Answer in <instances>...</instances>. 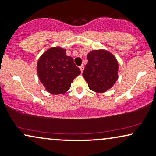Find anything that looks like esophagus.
I'll list each match as a JSON object with an SVG mask.
<instances>
[{"label":"esophagus","mask_w":156,"mask_h":156,"mask_svg":"<svg viewBox=\"0 0 156 156\" xmlns=\"http://www.w3.org/2000/svg\"><path fill=\"white\" fill-rule=\"evenodd\" d=\"M80 69L81 73H83V70H84V66H83V65H81L80 66Z\"/></svg>","instance_id":"34e87169"}]
</instances>
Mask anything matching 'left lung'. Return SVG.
Listing matches in <instances>:
<instances>
[{
    "label": "left lung",
    "mask_w": 156,
    "mask_h": 156,
    "mask_svg": "<svg viewBox=\"0 0 156 156\" xmlns=\"http://www.w3.org/2000/svg\"><path fill=\"white\" fill-rule=\"evenodd\" d=\"M87 58L88 62L83 76L91 90L105 93L117 80V60L112 54L104 49L93 50L87 54Z\"/></svg>",
    "instance_id": "left-lung-1"
}]
</instances>
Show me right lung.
Instances as JSON below:
<instances>
[{
	"label": "right lung",
	"instance_id": "add662e5",
	"mask_svg": "<svg viewBox=\"0 0 156 156\" xmlns=\"http://www.w3.org/2000/svg\"><path fill=\"white\" fill-rule=\"evenodd\" d=\"M37 74L40 82L49 93L63 94L69 90L74 78L80 73L73 58L66 55V49L51 47L39 57Z\"/></svg>",
	"mask_w": 156,
	"mask_h": 156
}]
</instances>
